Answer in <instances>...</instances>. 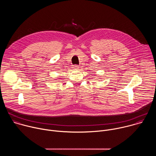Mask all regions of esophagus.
<instances>
[{
  "mask_svg": "<svg viewBox=\"0 0 156 156\" xmlns=\"http://www.w3.org/2000/svg\"><path fill=\"white\" fill-rule=\"evenodd\" d=\"M73 68L74 69H75V70H77V69H78V68H79V66H78V65H74Z\"/></svg>",
  "mask_w": 156,
  "mask_h": 156,
  "instance_id": "34e87169",
  "label": "esophagus"
}]
</instances>
